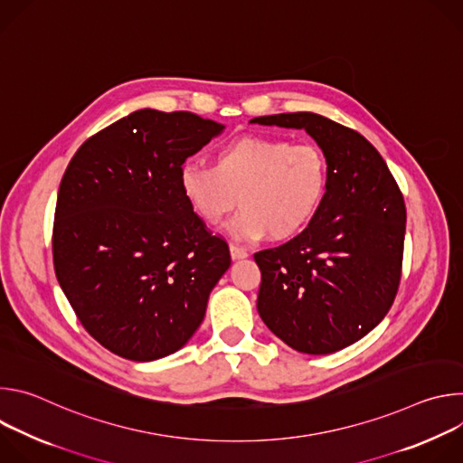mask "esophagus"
Wrapping results in <instances>:
<instances>
[{
	"label": "esophagus",
	"mask_w": 463,
	"mask_h": 463,
	"mask_svg": "<svg viewBox=\"0 0 463 463\" xmlns=\"http://www.w3.org/2000/svg\"><path fill=\"white\" fill-rule=\"evenodd\" d=\"M231 256H232V260H241V258H247L249 256V252L243 249V247H240V245H236V243H231Z\"/></svg>",
	"instance_id": "obj_1"
}]
</instances>
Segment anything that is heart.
Here are the masks:
<instances>
[{
	"mask_svg": "<svg viewBox=\"0 0 463 463\" xmlns=\"http://www.w3.org/2000/svg\"><path fill=\"white\" fill-rule=\"evenodd\" d=\"M327 184V159L317 145L273 137H241L216 152L214 166L188 161L179 168L184 200L209 225H218L240 197L243 211L231 231L243 241L300 234L318 214Z\"/></svg>",
	"mask_w": 463,
	"mask_h": 463,
	"instance_id": "heart-1",
	"label": "heart"
}]
</instances>
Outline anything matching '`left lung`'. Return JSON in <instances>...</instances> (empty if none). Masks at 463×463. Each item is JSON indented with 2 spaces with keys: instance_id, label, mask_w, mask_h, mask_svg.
Segmentation results:
<instances>
[{
  "instance_id": "left-lung-1",
  "label": "left lung",
  "mask_w": 463,
  "mask_h": 463,
  "mask_svg": "<svg viewBox=\"0 0 463 463\" xmlns=\"http://www.w3.org/2000/svg\"><path fill=\"white\" fill-rule=\"evenodd\" d=\"M250 122L306 129L329 166L326 200L307 229L254 254L258 313L297 352H339L372 332L398 293L403 194L379 152L352 128L309 111Z\"/></svg>"
}]
</instances>
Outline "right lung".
<instances>
[{
    "mask_svg": "<svg viewBox=\"0 0 463 463\" xmlns=\"http://www.w3.org/2000/svg\"><path fill=\"white\" fill-rule=\"evenodd\" d=\"M190 111L139 109L73 156L54 211L58 284L86 332L129 361L183 348L231 266L179 186V168L223 131Z\"/></svg>",
    "mask_w": 463,
    "mask_h": 463,
    "instance_id": "1",
    "label": "right lung"
}]
</instances>
